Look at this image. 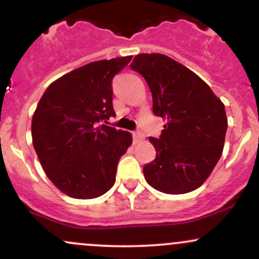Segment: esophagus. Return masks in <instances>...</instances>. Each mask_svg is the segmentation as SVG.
I'll return each instance as SVG.
<instances>
[{"mask_svg": "<svg viewBox=\"0 0 259 259\" xmlns=\"http://www.w3.org/2000/svg\"><path fill=\"white\" fill-rule=\"evenodd\" d=\"M133 139H134V144H139L144 140V134L140 132H135L133 133Z\"/></svg>", "mask_w": 259, "mask_h": 259, "instance_id": "esophagus-1", "label": "esophagus"}]
</instances>
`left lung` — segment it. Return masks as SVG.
Segmentation results:
<instances>
[{
	"instance_id": "1",
	"label": "left lung",
	"mask_w": 259,
	"mask_h": 259,
	"mask_svg": "<svg viewBox=\"0 0 259 259\" xmlns=\"http://www.w3.org/2000/svg\"><path fill=\"white\" fill-rule=\"evenodd\" d=\"M130 67L147 81L154 115L167 121L159 139L150 138L157 154L144 167L145 179L164 194L194 191L223 153L224 103L197 74L165 55L141 53Z\"/></svg>"
}]
</instances>
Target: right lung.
I'll use <instances>...</instances> for the list:
<instances>
[{
  "label": "right lung",
  "instance_id": "obj_1",
  "mask_svg": "<svg viewBox=\"0 0 259 259\" xmlns=\"http://www.w3.org/2000/svg\"><path fill=\"white\" fill-rule=\"evenodd\" d=\"M132 58L82 65L50 84L38 101L32 145L49 179L69 197H100L115 183L118 162L133 136L99 123L115 114L112 79Z\"/></svg>",
  "mask_w": 259,
  "mask_h": 259
}]
</instances>
